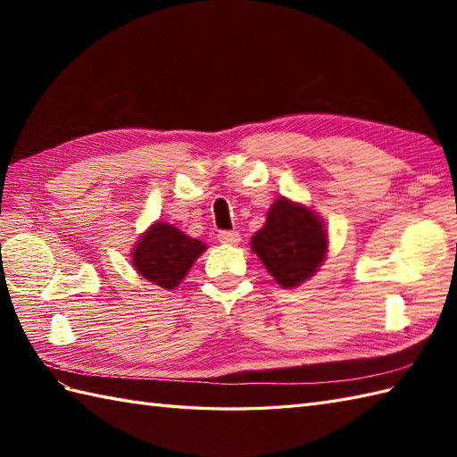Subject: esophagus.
<instances>
[{"mask_svg": "<svg viewBox=\"0 0 457 457\" xmlns=\"http://www.w3.org/2000/svg\"><path fill=\"white\" fill-rule=\"evenodd\" d=\"M218 239H220V244H223V245H236V244H239V234L237 231H228V229H223V231H220L218 234Z\"/></svg>", "mask_w": 457, "mask_h": 457, "instance_id": "obj_1", "label": "esophagus"}]
</instances>
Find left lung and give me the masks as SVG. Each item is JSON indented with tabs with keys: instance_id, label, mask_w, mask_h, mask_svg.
<instances>
[{
	"instance_id": "left-lung-1",
	"label": "left lung",
	"mask_w": 457,
	"mask_h": 457,
	"mask_svg": "<svg viewBox=\"0 0 457 457\" xmlns=\"http://www.w3.org/2000/svg\"><path fill=\"white\" fill-rule=\"evenodd\" d=\"M251 249L280 287L293 288L324 263L328 231L316 212L278 198L267 212L265 226L251 237Z\"/></svg>"
}]
</instances>
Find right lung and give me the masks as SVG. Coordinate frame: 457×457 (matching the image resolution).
<instances>
[{"mask_svg": "<svg viewBox=\"0 0 457 457\" xmlns=\"http://www.w3.org/2000/svg\"><path fill=\"white\" fill-rule=\"evenodd\" d=\"M206 244L184 234L170 223L157 221L139 237L131 263L141 277L162 288H177Z\"/></svg>", "mask_w": 457, "mask_h": 457, "instance_id": "1", "label": "right lung"}]
</instances>
